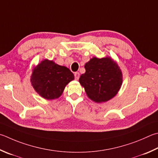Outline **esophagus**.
Here are the masks:
<instances>
[{
    "instance_id": "obj_1",
    "label": "esophagus",
    "mask_w": 158,
    "mask_h": 158,
    "mask_svg": "<svg viewBox=\"0 0 158 158\" xmlns=\"http://www.w3.org/2000/svg\"><path fill=\"white\" fill-rule=\"evenodd\" d=\"M79 76H80V74H79V73H78V72H77V73H74V77H75L76 80L79 79Z\"/></svg>"
}]
</instances>
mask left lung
Masks as SVG:
<instances>
[{
    "instance_id": "obj_1",
    "label": "left lung",
    "mask_w": 158,
    "mask_h": 158,
    "mask_svg": "<svg viewBox=\"0 0 158 158\" xmlns=\"http://www.w3.org/2000/svg\"><path fill=\"white\" fill-rule=\"evenodd\" d=\"M79 78L88 97L96 103L106 102L116 95L122 84V73L110 57H93L85 64Z\"/></svg>"
}]
</instances>
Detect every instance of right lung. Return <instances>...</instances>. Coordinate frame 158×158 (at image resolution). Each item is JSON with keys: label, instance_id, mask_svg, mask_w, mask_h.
Returning <instances> with one entry per match:
<instances>
[{"label": "right lung", "instance_id": "obj_1", "mask_svg": "<svg viewBox=\"0 0 158 158\" xmlns=\"http://www.w3.org/2000/svg\"><path fill=\"white\" fill-rule=\"evenodd\" d=\"M74 79L73 73L68 68L45 59L34 68L30 81L39 95L54 99L61 95L66 85Z\"/></svg>", "mask_w": 158, "mask_h": 158}]
</instances>
